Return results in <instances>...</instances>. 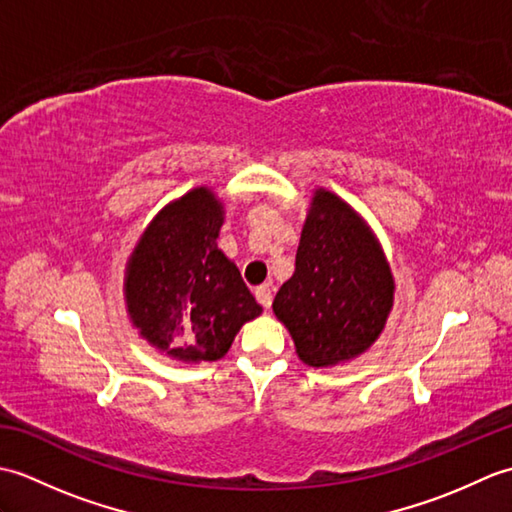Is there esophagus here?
<instances>
[{
  "instance_id": "34e87169",
  "label": "esophagus",
  "mask_w": 512,
  "mask_h": 512,
  "mask_svg": "<svg viewBox=\"0 0 512 512\" xmlns=\"http://www.w3.org/2000/svg\"><path fill=\"white\" fill-rule=\"evenodd\" d=\"M255 299H257L259 306L268 310L270 306H273V290H270L268 286H257L255 288Z\"/></svg>"
}]
</instances>
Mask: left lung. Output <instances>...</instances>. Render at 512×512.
I'll return each instance as SVG.
<instances>
[{"label": "left lung", "instance_id": "1", "mask_svg": "<svg viewBox=\"0 0 512 512\" xmlns=\"http://www.w3.org/2000/svg\"><path fill=\"white\" fill-rule=\"evenodd\" d=\"M394 303V279L372 231L334 193L312 198L297 248L295 273L273 310L310 367L363 354L383 332Z\"/></svg>", "mask_w": 512, "mask_h": 512}]
</instances>
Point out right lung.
Segmentation results:
<instances>
[{"instance_id": "right-lung-1", "label": "right lung", "mask_w": 512, "mask_h": 512, "mask_svg": "<svg viewBox=\"0 0 512 512\" xmlns=\"http://www.w3.org/2000/svg\"><path fill=\"white\" fill-rule=\"evenodd\" d=\"M222 204L193 189L162 209L127 264V308L145 339L180 361H217L239 328L262 314L217 248Z\"/></svg>"}]
</instances>
